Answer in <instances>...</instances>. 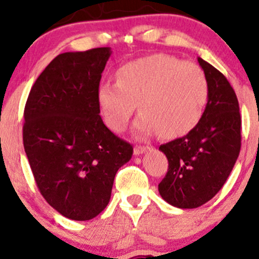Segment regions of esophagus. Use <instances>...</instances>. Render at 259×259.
<instances>
[{
	"label": "esophagus",
	"mask_w": 259,
	"mask_h": 259,
	"mask_svg": "<svg viewBox=\"0 0 259 259\" xmlns=\"http://www.w3.org/2000/svg\"><path fill=\"white\" fill-rule=\"evenodd\" d=\"M148 150H150V147H148V146H141V145H136L135 148H134V154H135V156H139V154L145 153Z\"/></svg>",
	"instance_id": "34e87169"
}]
</instances>
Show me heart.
<instances>
[{"mask_svg": "<svg viewBox=\"0 0 259 259\" xmlns=\"http://www.w3.org/2000/svg\"><path fill=\"white\" fill-rule=\"evenodd\" d=\"M208 94L207 76L197 64L152 55L121 65L117 82H101L97 100L103 119L114 132L126 129L138 103L140 132L174 139L197 125Z\"/></svg>", "mask_w": 259, "mask_h": 259, "instance_id": "obj_1", "label": "heart"}]
</instances>
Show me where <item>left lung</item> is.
I'll list each match as a JSON object with an SVG mask.
<instances>
[{
  "label": "left lung",
  "instance_id": "left-lung-1",
  "mask_svg": "<svg viewBox=\"0 0 259 259\" xmlns=\"http://www.w3.org/2000/svg\"><path fill=\"white\" fill-rule=\"evenodd\" d=\"M198 63L209 88L201 120L185 136L159 146L169 163L159 194L178 208H197L212 200L241 148V115L234 89L212 64L200 57Z\"/></svg>",
  "mask_w": 259,
  "mask_h": 259
}]
</instances>
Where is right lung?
Here are the masks:
<instances>
[{"label": "right lung", "instance_id": "add662e5", "mask_svg": "<svg viewBox=\"0 0 259 259\" xmlns=\"http://www.w3.org/2000/svg\"><path fill=\"white\" fill-rule=\"evenodd\" d=\"M109 47L61 53L32 85L23 144L38 191L73 221H90L111 198L118 169L133 146L100 117L97 91Z\"/></svg>", "mask_w": 259, "mask_h": 259}]
</instances>
